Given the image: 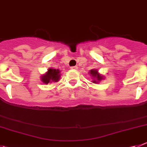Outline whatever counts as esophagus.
I'll return each instance as SVG.
<instances>
[{"label": "esophagus", "instance_id": "1", "mask_svg": "<svg viewBox=\"0 0 147 147\" xmlns=\"http://www.w3.org/2000/svg\"><path fill=\"white\" fill-rule=\"evenodd\" d=\"M71 69H77V67H76V66H72V67H71Z\"/></svg>", "mask_w": 147, "mask_h": 147}]
</instances>
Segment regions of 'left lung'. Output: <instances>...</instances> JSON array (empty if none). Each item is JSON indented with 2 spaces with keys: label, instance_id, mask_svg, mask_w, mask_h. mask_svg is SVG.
Segmentation results:
<instances>
[{
  "label": "left lung",
  "instance_id": "1",
  "mask_svg": "<svg viewBox=\"0 0 147 147\" xmlns=\"http://www.w3.org/2000/svg\"><path fill=\"white\" fill-rule=\"evenodd\" d=\"M90 75H91L93 79L92 82L93 83H98V82H100V80L103 79V76L98 73V71L97 69H92L90 71Z\"/></svg>",
  "mask_w": 147,
  "mask_h": 147
}]
</instances>
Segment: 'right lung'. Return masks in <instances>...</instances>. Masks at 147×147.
<instances>
[{"label": "right lung", "mask_w": 147, "mask_h": 147, "mask_svg": "<svg viewBox=\"0 0 147 147\" xmlns=\"http://www.w3.org/2000/svg\"><path fill=\"white\" fill-rule=\"evenodd\" d=\"M60 71L55 68H49L45 74L41 76V82L44 84H48L49 82H57L60 80Z\"/></svg>", "instance_id": "right-lung-1"}]
</instances>
